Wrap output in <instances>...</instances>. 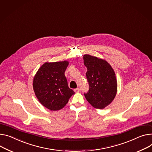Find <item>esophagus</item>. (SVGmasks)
I'll return each mask as SVG.
<instances>
[{
    "instance_id": "1",
    "label": "esophagus",
    "mask_w": 152,
    "mask_h": 152,
    "mask_svg": "<svg viewBox=\"0 0 152 152\" xmlns=\"http://www.w3.org/2000/svg\"><path fill=\"white\" fill-rule=\"evenodd\" d=\"M74 91L75 92H80L81 91H80V88H76L74 89Z\"/></svg>"
}]
</instances>
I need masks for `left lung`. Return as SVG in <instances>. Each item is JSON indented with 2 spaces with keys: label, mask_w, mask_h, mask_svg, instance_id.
Listing matches in <instances>:
<instances>
[{
  "label": "left lung",
  "mask_w": 152,
  "mask_h": 152,
  "mask_svg": "<svg viewBox=\"0 0 152 152\" xmlns=\"http://www.w3.org/2000/svg\"><path fill=\"white\" fill-rule=\"evenodd\" d=\"M89 89L84 95L97 109L102 110L114 100L117 93V80L113 69L105 60L89 55L83 56Z\"/></svg>",
  "instance_id": "8db88e82"
}]
</instances>
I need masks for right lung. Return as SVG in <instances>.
Wrapping results in <instances>:
<instances>
[{
  "instance_id": "obj_1",
  "label": "right lung",
  "mask_w": 152,
  "mask_h": 152,
  "mask_svg": "<svg viewBox=\"0 0 152 152\" xmlns=\"http://www.w3.org/2000/svg\"><path fill=\"white\" fill-rule=\"evenodd\" d=\"M68 64L67 61L45 63L34 77L33 87L37 99L51 111L62 109L75 94L64 75Z\"/></svg>"
}]
</instances>
